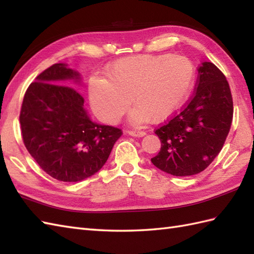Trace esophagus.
Segmentation results:
<instances>
[{
	"mask_svg": "<svg viewBox=\"0 0 254 254\" xmlns=\"http://www.w3.org/2000/svg\"><path fill=\"white\" fill-rule=\"evenodd\" d=\"M127 133L128 134V135L135 136V137H142L145 135V134H146L144 131H127Z\"/></svg>",
	"mask_w": 254,
	"mask_h": 254,
	"instance_id": "34e87169",
	"label": "esophagus"
}]
</instances>
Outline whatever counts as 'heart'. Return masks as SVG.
<instances>
[{
    "instance_id": "b5f03b06",
    "label": "heart",
    "mask_w": 254,
    "mask_h": 254,
    "mask_svg": "<svg viewBox=\"0 0 254 254\" xmlns=\"http://www.w3.org/2000/svg\"><path fill=\"white\" fill-rule=\"evenodd\" d=\"M106 79L93 77L88 84L90 105L107 123H116L127 110L134 126L164 121L190 98L196 68L187 57L141 55L120 59L107 66Z\"/></svg>"
}]
</instances>
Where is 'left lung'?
I'll use <instances>...</instances> for the list:
<instances>
[{
    "label": "left lung",
    "instance_id": "8db88e82",
    "mask_svg": "<svg viewBox=\"0 0 254 254\" xmlns=\"http://www.w3.org/2000/svg\"><path fill=\"white\" fill-rule=\"evenodd\" d=\"M197 71L193 98L155 131L161 147L152 163L177 177L207 168L222 150L233 121V97L225 75L212 62H203Z\"/></svg>",
    "mask_w": 254,
    "mask_h": 254
}]
</instances>
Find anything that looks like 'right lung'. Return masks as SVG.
<instances>
[{
	"label": "right lung",
	"instance_id": "add662e5",
	"mask_svg": "<svg viewBox=\"0 0 254 254\" xmlns=\"http://www.w3.org/2000/svg\"><path fill=\"white\" fill-rule=\"evenodd\" d=\"M80 74L57 63L27 89L19 121L23 141L40 168L57 180L77 182L98 172L122 135L120 128L91 120L84 98L65 82Z\"/></svg>",
	"mask_w": 254,
	"mask_h": 254
}]
</instances>
